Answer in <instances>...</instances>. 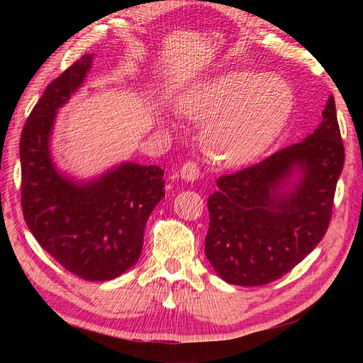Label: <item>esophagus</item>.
Here are the masks:
<instances>
[{"instance_id": "1", "label": "esophagus", "mask_w": 363, "mask_h": 363, "mask_svg": "<svg viewBox=\"0 0 363 363\" xmlns=\"http://www.w3.org/2000/svg\"><path fill=\"white\" fill-rule=\"evenodd\" d=\"M199 176H200V169H199V164L195 162H187L179 169V177L186 182H194L199 179Z\"/></svg>"}]
</instances>
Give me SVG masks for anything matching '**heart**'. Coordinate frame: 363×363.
I'll use <instances>...</instances> for the list:
<instances>
[{
	"instance_id": "b5f03b06",
	"label": "heart",
	"mask_w": 363,
	"mask_h": 363,
	"mask_svg": "<svg viewBox=\"0 0 363 363\" xmlns=\"http://www.w3.org/2000/svg\"><path fill=\"white\" fill-rule=\"evenodd\" d=\"M176 113L206 123L203 145L214 163L245 167L262 155L285 130L294 108L284 78L230 70L192 83L174 104Z\"/></svg>"
}]
</instances>
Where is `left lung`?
<instances>
[{"instance_id":"1","label":"left lung","mask_w":363,"mask_h":363,"mask_svg":"<svg viewBox=\"0 0 363 363\" xmlns=\"http://www.w3.org/2000/svg\"><path fill=\"white\" fill-rule=\"evenodd\" d=\"M322 116L301 143L216 181L218 190L208 199L205 253L227 284H270L323 238L344 164L333 96Z\"/></svg>"}]
</instances>
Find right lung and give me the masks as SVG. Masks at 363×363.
Wrapping results in <instances>:
<instances>
[{
  "label": "right lung",
  "mask_w": 363,
  "mask_h": 363,
  "mask_svg": "<svg viewBox=\"0 0 363 363\" xmlns=\"http://www.w3.org/2000/svg\"><path fill=\"white\" fill-rule=\"evenodd\" d=\"M94 54H84L48 86L21 138L22 210L60 266L89 281L118 277L138 262L150 213L164 196L163 169L123 162L91 179L57 168L51 140L59 108L82 88Z\"/></svg>",
  "instance_id": "add662e5"
}]
</instances>
